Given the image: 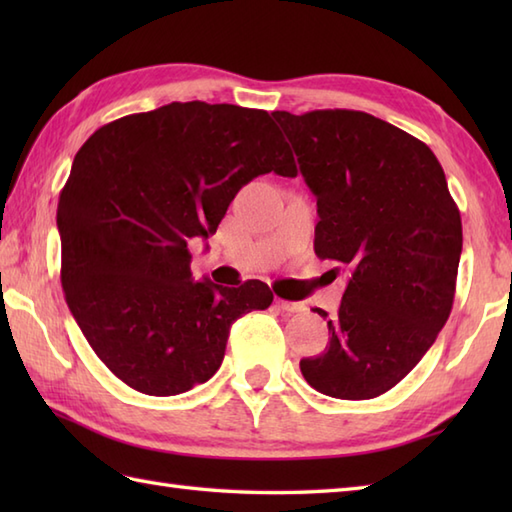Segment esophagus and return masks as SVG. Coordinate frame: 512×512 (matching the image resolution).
Returning <instances> with one entry per match:
<instances>
[{
  "label": "esophagus",
  "instance_id": "34e87169",
  "mask_svg": "<svg viewBox=\"0 0 512 512\" xmlns=\"http://www.w3.org/2000/svg\"><path fill=\"white\" fill-rule=\"evenodd\" d=\"M277 306L284 310V312H288V314H297V312H306V306H303V303H299V301H286V299H277Z\"/></svg>",
  "mask_w": 512,
  "mask_h": 512
}]
</instances>
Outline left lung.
<instances>
[{"label":"left lung","mask_w":512,"mask_h":512,"mask_svg":"<svg viewBox=\"0 0 512 512\" xmlns=\"http://www.w3.org/2000/svg\"><path fill=\"white\" fill-rule=\"evenodd\" d=\"M273 116L317 195L314 253L352 270L328 319L330 345L303 358L301 374L325 396L376 398L420 363L449 319L460 209L433 151L372 114Z\"/></svg>","instance_id":"8db88e82"}]
</instances>
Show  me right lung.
Wrapping results in <instances>:
<instances>
[{"label": "right lung", "instance_id": "add662e5", "mask_svg": "<svg viewBox=\"0 0 512 512\" xmlns=\"http://www.w3.org/2000/svg\"><path fill=\"white\" fill-rule=\"evenodd\" d=\"M297 165L264 110L169 103L107 123L76 151L59 195L61 286L107 369L147 396H176L222 365L231 325L266 310L259 279H191V237H209L237 191Z\"/></svg>", "mask_w": 512, "mask_h": 512}]
</instances>
